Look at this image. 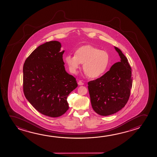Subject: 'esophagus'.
Instances as JSON below:
<instances>
[{
    "label": "esophagus",
    "instance_id": "obj_1",
    "mask_svg": "<svg viewBox=\"0 0 157 157\" xmlns=\"http://www.w3.org/2000/svg\"><path fill=\"white\" fill-rule=\"evenodd\" d=\"M78 85H80V86H82V85H84V83L81 81H79L78 82Z\"/></svg>",
    "mask_w": 157,
    "mask_h": 157
}]
</instances>
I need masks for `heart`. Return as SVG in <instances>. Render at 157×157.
<instances>
[{
	"label": "heart",
	"instance_id": "heart-1",
	"mask_svg": "<svg viewBox=\"0 0 157 157\" xmlns=\"http://www.w3.org/2000/svg\"><path fill=\"white\" fill-rule=\"evenodd\" d=\"M70 72L76 74L83 64L86 74L92 78H97L104 75L109 66V56L107 52L91 45H85L75 50L74 56L67 55L65 58Z\"/></svg>",
	"mask_w": 157,
	"mask_h": 157
}]
</instances>
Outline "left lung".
I'll return each instance as SVG.
<instances>
[{
    "label": "left lung",
    "mask_w": 157,
    "mask_h": 157,
    "mask_svg": "<svg viewBox=\"0 0 157 157\" xmlns=\"http://www.w3.org/2000/svg\"><path fill=\"white\" fill-rule=\"evenodd\" d=\"M121 58L101 77L88 83L93 109L104 116L114 114L124 107L129 98L132 77L127 58L115 46Z\"/></svg>",
    "instance_id": "1"
}]
</instances>
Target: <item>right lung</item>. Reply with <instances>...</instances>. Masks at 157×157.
Returning a JSON list of instances; mask_svg holds the SVG:
<instances>
[{
    "instance_id": "add662e5",
    "label": "right lung",
    "mask_w": 157,
    "mask_h": 157,
    "mask_svg": "<svg viewBox=\"0 0 157 157\" xmlns=\"http://www.w3.org/2000/svg\"><path fill=\"white\" fill-rule=\"evenodd\" d=\"M62 45L58 41L37 47L23 65V92L37 111L58 117L69 109L67 96L77 87L76 78L64 67Z\"/></svg>"
}]
</instances>
